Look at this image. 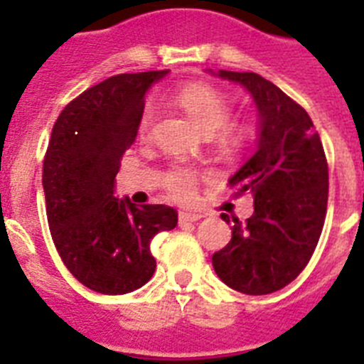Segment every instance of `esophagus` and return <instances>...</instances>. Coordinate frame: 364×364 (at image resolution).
Returning <instances> with one entry per match:
<instances>
[{
  "label": "esophagus",
  "instance_id": "1",
  "mask_svg": "<svg viewBox=\"0 0 364 364\" xmlns=\"http://www.w3.org/2000/svg\"><path fill=\"white\" fill-rule=\"evenodd\" d=\"M202 215L197 213V211H180L178 222L180 224H186V222H197L200 220Z\"/></svg>",
  "mask_w": 364,
  "mask_h": 364
}]
</instances>
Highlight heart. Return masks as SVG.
<instances>
[{
  "label": "heart",
  "instance_id": "obj_1",
  "mask_svg": "<svg viewBox=\"0 0 364 364\" xmlns=\"http://www.w3.org/2000/svg\"><path fill=\"white\" fill-rule=\"evenodd\" d=\"M176 102H178L180 107L184 109V111H188L189 117L197 122V125L205 134H213L230 118V98L226 95H222L220 91H217L215 87L205 85V83H189V85H184L176 92ZM154 114H156L154 105L147 104L144 107L140 122H138V131H140L142 136L149 134L151 127L154 124ZM246 133L247 131L244 125L231 124L224 129L222 138L226 142H239V140L246 136ZM195 182H197L195 173L189 171V169H176V171H173L171 175L167 176L166 184L173 197L188 198L193 193Z\"/></svg>",
  "mask_w": 364,
  "mask_h": 364
}]
</instances>
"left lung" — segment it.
<instances>
[{
	"label": "left lung",
	"instance_id": "8db88e82",
	"mask_svg": "<svg viewBox=\"0 0 364 364\" xmlns=\"http://www.w3.org/2000/svg\"><path fill=\"white\" fill-rule=\"evenodd\" d=\"M208 73L242 85L257 107L255 151L230 176L237 195H253V215L244 224L233 218L231 240L211 262L233 290L273 294L304 269L319 242L328 204L323 144L308 112L260 74ZM222 220L230 224L228 215Z\"/></svg>",
	"mask_w": 364,
	"mask_h": 364
}]
</instances>
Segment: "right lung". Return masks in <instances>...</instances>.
Here are the masks:
<instances>
[{"instance_id":"add662e5","label":"right lung","mask_w":364,"mask_h":364,"mask_svg":"<svg viewBox=\"0 0 364 364\" xmlns=\"http://www.w3.org/2000/svg\"><path fill=\"white\" fill-rule=\"evenodd\" d=\"M169 70L117 74L73 100L58 117L43 160L54 246L89 290L124 295L153 277L151 240L173 230L176 210L118 198L117 173L133 146L146 92Z\"/></svg>"}]
</instances>
